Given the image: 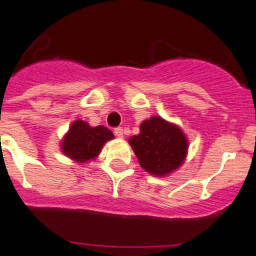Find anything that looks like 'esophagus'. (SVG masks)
I'll use <instances>...</instances> for the list:
<instances>
[{
  "instance_id": "esophagus-1",
  "label": "esophagus",
  "mask_w": 256,
  "mask_h": 256,
  "mask_svg": "<svg viewBox=\"0 0 256 256\" xmlns=\"http://www.w3.org/2000/svg\"><path fill=\"white\" fill-rule=\"evenodd\" d=\"M114 135L117 136V138H122V136H124V128H114Z\"/></svg>"
}]
</instances>
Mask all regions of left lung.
I'll return each mask as SVG.
<instances>
[{
    "instance_id": "8db88e82",
    "label": "left lung",
    "mask_w": 256,
    "mask_h": 256,
    "mask_svg": "<svg viewBox=\"0 0 256 256\" xmlns=\"http://www.w3.org/2000/svg\"><path fill=\"white\" fill-rule=\"evenodd\" d=\"M139 128L140 132L132 135L128 143L146 172L164 177L184 164L188 143L177 124L154 116L142 122Z\"/></svg>"
}]
</instances>
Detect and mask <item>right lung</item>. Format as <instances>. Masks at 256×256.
Masks as SVG:
<instances>
[{"mask_svg": "<svg viewBox=\"0 0 256 256\" xmlns=\"http://www.w3.org/2000/svg\"><path fill=\"white\" fill-rule=\"evenodd\" d=\"M114 138L113 132L105 126L92 128L87 122L74 121L61 142L64 154L76 162L95 160L102 152V146Z\"/></svg>", "mask_w": 256, "mask_h": 256, "instance_id": "1", "label": "right lung"}]
</instances>
